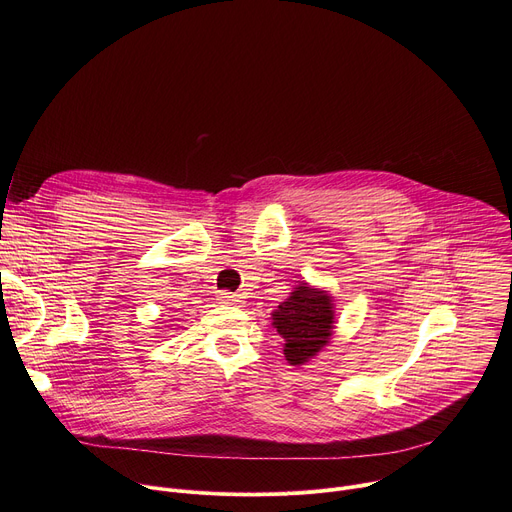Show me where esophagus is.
<instances>
[{"instance_id":"obj_1","label":"esophagus","mask_w":512,"mask_h":512,"mask_svg":"<svg viewBox=\"0 0 512 512\" xmlns=\"http://www.w3.org/2000/svg\"><path fill=\"white\" fill-rule=\"evenodd\" d=\"M218 302L227 306H237L243 302V298L239 294H233V291H221V294H218Z\"/></svg>"}]
</instances>
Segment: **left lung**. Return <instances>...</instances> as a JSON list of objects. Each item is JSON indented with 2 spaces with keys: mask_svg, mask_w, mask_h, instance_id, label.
<instances>
[{
  "mask_svg": "<svg viewBox=\"0 0 512 512\" xmlns=\"http://www.w3.org/2000/svg\"><path fill=\"white\" fill-rule=\"evenodd\" d=\"M273 328L283 338V354L289 364L314 358L334 330V304L324 289L300 283L291 296L271 314Z\"/></svg>",
  "mask_w": 512,
  "mask_h": 512,
  "instance_id": "1",
  "label": "left lung"
}]
</instances>
